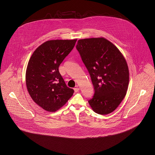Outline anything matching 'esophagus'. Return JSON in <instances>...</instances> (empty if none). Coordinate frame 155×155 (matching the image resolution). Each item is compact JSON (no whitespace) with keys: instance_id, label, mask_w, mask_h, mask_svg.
I'll list each match as a JSON object with an SVG mask.
<instances>
[{"instance_id":"esophagus-1","label":"esophagus","mask_w":155,"mask_h":155,"mask_svg":"<svg viewBox=\"0 0 155 155\" xmlns=\"http://www.w3.org/2000/svg\"><path fill=\"white\" fill-rule=\"evenodd\" d=\"M74 91L75 92H78L79 91V90H80V88L78 87H77L76 88H74Z\"/></svg>"}]
</instances>
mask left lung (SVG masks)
Wrapping results in <instances>:
<instances>
[{
  "label": "left lung",
  "instance_id": "obj_1",
  "mask_svg": "<svg viewBox=\"0 0 155 155\" xmlns=\"http://www.w3.org/2000/svg\"><path fill=\"white\" fill-rule=\"evenodd\" d=\"M88 71L95 93L88 102L95 113L113 112L124 98L129 83V70L118 48L104 38L82 39L76 46Z\"/></svg>",
  "mask_w": 155,
  "mask_h": 155
}]
</instances>
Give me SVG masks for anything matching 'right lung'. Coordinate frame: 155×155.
I'll list each match as a JSON object with an SVG mask.
<instances>
[{"mask_svg":"<svg viewBox=\"0 0 155 155\" xmlns=\"http://www.w3.org/2000/svg\"><path fill=\"white\" fill-rule=\"evenodd\" d=\"M77 39L51 40L40 45L32 54L25 81L32 100L45 110L54 112L73 96L59 71L63 60L74 48Z\"/></svg>","mask_w":155,"mask_h":155,"instance_id":"1","label":"right lung"}]
</instances>
